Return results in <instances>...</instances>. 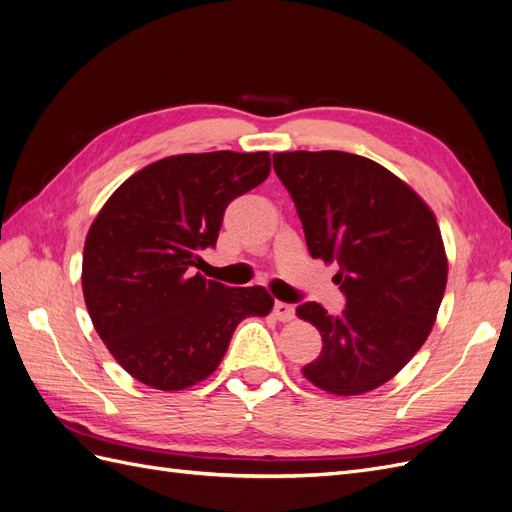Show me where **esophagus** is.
Listing matches in <instances>:
<instances>
[{"label":"esophagus","instance_id":"obj_1","mask_svg":"<svg viewBox=\"0 0 512 512\" xmlns=\"http://www.w3.org/2000/svg\"><path fill=\"white\" fill-rule=\"evenodd\" d=\"M273 314H275V318H277V320L290 322V320L294 318V305L284 303V301H275V305H273Z\"/></svg>","mask_w":512,"mask_h":512}]
</instances>
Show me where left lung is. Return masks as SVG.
Returning a JSON list of instances; mask_svg holds the SVG:
<instances>
[{
  "label": "left lung",
  "mask_w": 512,
  "mask_h": 512,
  "mask_svg": "<svg viewBox=\"0 0 512 512\" xmlns=\"http://www.w3.org/2000/svg\"><path fill=\"white\" fill-rule=\"evenodd\" d=\"M312 258L337 262L346 309L297 307L322 335L303 376L331 395L374 391L425 344L444 297L448 260L436 215L406 181L346 151L273 153Z\"/></svg>",
  "instance_id": "8db88e82"
}]
</instances>
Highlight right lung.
I'll return each instance as SVG.
<instances>
[{
  "instance_id": "add662e5",
  "label": "right lung",
  "mask_w": 512,
  "mask_h": 512,
  "mask_svg": "<svg viewBox=\"0 0 512 512\" xmlns=\"http://www.w3.org/2000/svg\"><path fill=\"white\" fill-rule=\"evenodd\" d=\"M269 173L267 151L181 153L138 170L96 215L83 250L85 305L138 382L183 391L209 378L237 324L273 309L262 286L228 288L196 273L230 200Z\"/></svg>"
}]
</instances>
